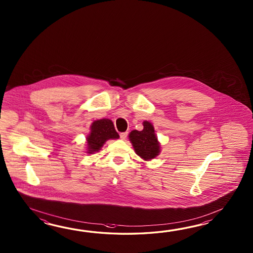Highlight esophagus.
Listing matches in <instances>:
<instances>
[{
    "label": "esophagus",
    "instance_id": "esophagus-1",
    "mask_svg": "<svg viewBox=\"0 0 253 253\" xmlns=\"http://www.w3.org/2000/svg\"><path fill=\"white\" fill-rule=\"evenodd\" d=\"M126 136H127V132H124V133H121V134H120V138L122 140L126 139Z\"/></svg>",
    "mask_w": 253,
    "mask_h": 253
}]
</instances>
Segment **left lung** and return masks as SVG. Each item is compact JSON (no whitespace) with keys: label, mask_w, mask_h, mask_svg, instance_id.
I'll return each mask as SVG.
<instances>
[{"label":"left lung","mask_w":253,"mask_h":253,"mask_svg":"<svg viewBox=\"0 0 253 253\" xmlns=\"http://www.w3.org/2000/svg\"><path fill=\"white\" fill-rule=\"evenodd\" d=\"M142 131L133 130L129 134V139L134 146L135 153L145 160H151L158 156L160 145L155 134L153 125L148 121L143 123Z\"/></svg>","instance_id":"8db88e82"}]
</instances>
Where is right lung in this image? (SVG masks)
<instances>
[{
    "instance_id": "right-lung-1",
    "label": "right lung",
    "mask_w": 253,
    "mask_h": 253,
    "mask_svg": "<svg viewBox=\"0 0 253 253\" xmlns=\"http://www.w3.org/2000/svg\"><path fill=\"white\" fill-rule=\"evenodd\" d=\"M91 131L88 134L86 142H87V149L89 154L99 150L104 143L108 139H116L119 138V134L114 126L113 122L109 119H99L94 121L91 125Z\"/></svg>"
}]
</instances>
